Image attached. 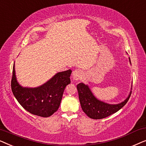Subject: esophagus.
<instances>
[{
	"label": "esophagus",
	"mask_w": 146,
	"mask_h": 146,
	"mask_svg": "<svg viewBox=\"0 0 146 146\" xmlns=\"http://www.w3.org/2000/svg\"><path fill=\"white\" fill-rule=\"evenodd\" d=\"M72 78L73 80H81L82 78V73L81 71L78 70H74L72 72Z\"/></svg>",
	"instance_id": "34e87169"
}]
</instances>
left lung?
Returning a JSON list of instances; mask_svg holds the SVG:
<instances>
[{
	"instance_id": "left-lung-1",
	"label": "left lung",
	"mask_w": 146,
	"mask_h": 146,
	"mask_svg": "<svg viewBox=\"0 0 146 146\" xmlns=\"http://www.w3.org/2000/svg\"><path fill=\"white\" fill-rule=\"evenodd\" d=\"M129 63L131 64L129 58ZM77 90L78 92L81 108L84 112L89 117L95 119L104 118L117 112L121 108L124 106L128 101L131 93V91H130L126 99L121 103L111 104L97 99L92 92L88 85L84 83H80L77 85Z\"/></svg>"
}]
</instances>
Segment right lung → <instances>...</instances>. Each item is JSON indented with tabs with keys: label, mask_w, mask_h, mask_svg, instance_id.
Here are the masks:
<instances>
[{
	"label": "right lung",
	"mask_w": 146,
	"mask_h": 146,
	"mask_svg": "<svg viewBox=\"0 0 146 146\" xmlns=\"http://www.w3.org/2000/svg\"><path fill=\"white\" fill-rule=\"evenodd\" d=\"M15 63L11 88L19 103L29 112L38 116H50L58 109L65 88L70 84L72 70L60 72L44 84L35 88L23 87L18 82Z\"/></svg>",
	"instance_id": "obj_1"
}]
</instances>
